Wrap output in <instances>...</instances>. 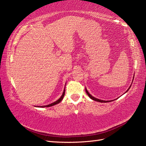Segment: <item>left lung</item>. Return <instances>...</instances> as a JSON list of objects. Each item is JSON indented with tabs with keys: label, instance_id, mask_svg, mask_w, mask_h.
<instances>
[{
	"label": "left lung",
	"instance_id": "1",
	"mask_svg": "<svg viewBox=\"0 0 146 146\" xmlns=\"http://www.w3.org/2000/svg\"><path fill=\"white\" fill-rule=\"evenodd\" d=\"M133 80H134V79H133ZM131 85L130 86V87L129 88V89L127 90V91L125 92V93H126V92H127V91L129 90V88H131ZM85 90H86V94H87V95H88V97H89L91 99H92V100H95V101L99 102H102V103H104H104H106V102H111V100H109V101H106V100H100V99H98V98H96L94 97H93L92 95H91L90 94H89V92L87 91V90H86V88H85Z\"/></svg>",
	"mask_w": 146,
	"mask_h": 146
}]
</instances>
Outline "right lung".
Instances as JSON below:
<instances>
[{
	"instance_id": "obj_1",
	"label": "right lung",
	"mask_w": 146,
	"mask_h": 146,
	"mask_svg": "<svg viewBox=\"0 0 146 146\" xmlns=\"http://www.w3.org/2000/svg\"><path fill=\"white\" fill-rule=\"evenodd\" d=\"M64 94H65V89H64V91H63V94H62V95H61V97L60 98H59L58 100H56V102H53V103H52V104H49V105H44V106H39L38 107H49L53 106V105H56V104H59V103H60V102H61L62 100H63V97H64Z\"/></svg>"
}]
</instances>
